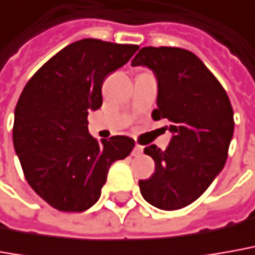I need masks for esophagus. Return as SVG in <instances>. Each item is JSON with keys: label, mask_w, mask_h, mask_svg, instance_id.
Segmentation results:
<instances>
[{"label": "esophagus", "mask_w": 255, "mask_h": 255, "mask_svg": "<svg viewBox=\"0 0 255 255\" xmlns=\"http://www.w3.org/2000/svg\"><path fill=\"white\" fill-rule=\"evenodd\" d=\"M142 152H143V146H141V145H135L134 146V149H132V156H141L142 155Z\"/></svg>", "instance_id": "34e87169"}]
</instances>
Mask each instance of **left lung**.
Instances as JSON below:
<instances>
[{
    "instance_id": "left-lung-1",
    "label": "left lung",
    "mask_w": 255,
    "mask_h": 255,
    "mask_svg": "<svg viewBox=\"0 0 255 255\" xmlns=\"http://www.w3.org/2000/svg\"><path fill=\"white\" fill-rule=\"evenodd\" d=\"M132 67L149 68L157 81L153 120L167 119L171 139L162 150L145 148L155 160V173L139 180L142 197L150 205L174 211L201 197L222 171L235 121L226 92L191 51L176 47H143Z\"/></svg>"
}]
</instances>
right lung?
<instances>
[{"instance_id": "right-lung-1", "label": "right lung", "mask_w": 255, "mask_h": 255, "mask_svg": "<svg viewBox=\"0 0 255 255\" xmlns=\"http://www.w3.org/2000/svg\"><path fill=\"white\" fill-rule=\"evenodd\" d=\"M136 50L98 39L75 41L51 57L20 93L13 148L29 186L58 211L82 212L95 205L110 166L134 148V139L124 135L96 141L88 114L103 103L106 77Z\"/></svg>"}]
</instances>
